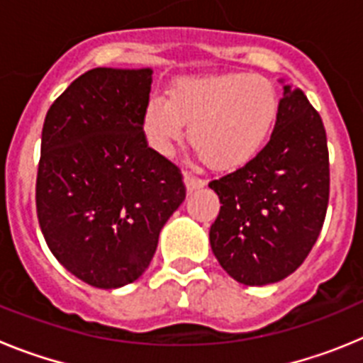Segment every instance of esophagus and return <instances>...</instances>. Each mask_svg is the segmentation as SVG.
I'll use <instances>...</instances> for the list:
<instances>
[{
  "instance_id": "34e87169",
  "label": "esophagus",
  "mask_w": 363,
  "mask_h": 363,
  "mask_svg": "<svg viewBox=\"0 0 363 363\" xmlns=\"http://www.w3.org/2000/svg\"><path fill=\"white\" fill-rule=\"evenodd\" d=\"M184 184H185V187H187V191H196V189L205 187V184H207V182H205V179L196 178V176H192L191 172H185Z\"/></svg>"
}]
</instances>
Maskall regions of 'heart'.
I'll list each match as a JSON object with an SVG mask.
<instances>
[{
    "mask_svg": "<svg viewBox=\"0 0 363 363\" xmlns=\"http://www.w3.org/2000/svg\"><path fill=\"white\" fill-rule=\"evenodd\" d=\"M280 112L277 89L252 74H209L182 78L152 98L142 127L156 152L171 154L184 140L214 171H236L251 163L267 143Z\"/></svg>",
    "mask_w": 363,
    "mask_h": 363,
    "instance_id": "1",
    "label": "heart"
}]
</instances>
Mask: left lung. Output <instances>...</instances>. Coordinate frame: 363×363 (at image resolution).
Wrapping results in <instances>:
<instances>
[{
  "mask_svg": "<svg viewBox=\"0 0 363 363\" xmlns=\"http://www.w3.org/2000/svg\"><path fill=\"white\" fill-rule=\"evenodd\" d=\"M284 85L267 145L238 171L211 182L220 214L209 242L218 264L243 285L287 278L318 240L329 201V152L322 118L306 94Z\"/></svg>",
  "mask_w": 363,
  "mask_h": 363,
  "instance_id": "8db88e82",
  "label": "left lung"
}]
</instances>
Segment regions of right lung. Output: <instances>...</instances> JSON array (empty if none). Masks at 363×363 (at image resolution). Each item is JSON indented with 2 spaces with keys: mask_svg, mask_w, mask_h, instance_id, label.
I'll use <instances>...</instances> for the list:
<instances>
[{
  "mask_svg": "<svg viewBox=\"0 0 363 363\" xmlns=\"http://www.w3.org/2000/svg\"><path fill=\"white\" fill-rule=\"evenodd\" d=\"M152 69L98 67L50 105L36 209L54 258L78 280L118 289L149 267L160 230L185 200L178 167L147 147Z\"/></svg>",
  "mask_w": 363,
  "mask_h": 363,
  "instance_id": "1",
  "label": "right lung"
}]
</instances>
